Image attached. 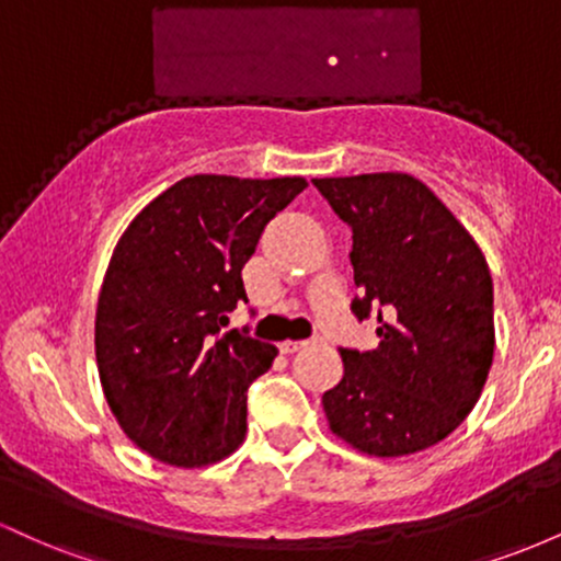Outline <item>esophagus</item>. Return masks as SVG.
<instances>
[{
    "mask_svg": "<svg viewBox=\"0 0 561 561\" xmlns=\"http://www.w3.org/2000/svg\"><path fill=\"white\" fill-rule=\"evenodd\" d=\"M302 345H306V343H302V340H285V343H279V351L282 353H295Z\"/></svg>",
    "mask_w": 561,
    "mask_h": 561,
    "instance_id": "1",
    "label": "esophagus"
}]
</instances>
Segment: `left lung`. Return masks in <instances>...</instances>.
I'll use <instances>...</instances> for the list:
<instances>
[{
  "label": "left lung",
  "mask_w": 561,
  "mask_h": 561,
  "mask_svg": "<svg viewBox=\"0 0 561 561\" xmlns=\"http://www.w3.org/2000/svg\"><path fill=\"white\" fill-rule=\"evenodd\" d=\"M353 229L351 302L377 317L375 351L340 347L343 379L321 396L327 422L362 454L392 459L448 437L493 364V279L472 234L409 173L313 179Z\"/></svg>",
  "instance_id": "left-lung-1"
}]
</instances>
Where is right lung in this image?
<instances>
[{
  "label": "right lung",
  "mask_w": 561,
  "mask_h": 561,
  "mask_svg": "<svg viewBox=\"0 0 561 561\" xmlns=\"http://www.w3.org/2000/svg\"><path fill=\"white\" fill-rule=\"evenodd\" d=\"M306 186L197 173L121 234L96 300V369L121 430L152 459L208 467L244 440L248 388L276 347L221 327L248 302L242 266L266 224Z\"/></svg>",
  "instance_id": "right-lung-1"
}]
</instances>
